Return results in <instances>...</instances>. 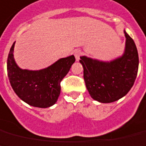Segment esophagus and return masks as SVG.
Masks as SVG:
<instances>
[{"label": "esophagus", "mask_w": 146, "mask_h": 146, "mask_svg": "<svg viewBox=\"0 0 146 146\" xmlns=\"http://www.w3.org/2000/svg\"><path fill=\"white\" fill-rule=\"evenodd\" d=\"M74 56H75V59H76V61H78L79 59H80V55H81V52H80V50H76L74 51Z\"/></svg>", "instance_id": "obj_1"}]
</instances>
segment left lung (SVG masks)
Returning a JSON list of instances; mask_svg holds the SVG:
<instances>
[{"label": "left lung", "instance_id": "obj_1", "mask_svg": "<svg viewBox=\"0 0 146 146\" xmlns=\"http://www.w3.org/2000/svg\"><path fill=\"white\" fill-rule=\"evenodd\" d=\"M125 48L123 53L110 61H102L86 56H80L84 78L90 95L102 103L120 100L132 88L139 67L136 44L123 30Z\"/></svg>", "mask_w": 146, "mask_h": 146}]
</instances>
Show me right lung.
Here are the masks:
<instances>
[{
    "instance_id": "add662e5",
    "label": "right lung",
    "mask_w": 146,
    "mask_h": 146,
    "mask_svg": "<svg viewBox=\"0 0 146 146\" xmlns=\"http://www.w3.org/2000/svg\"><path fill=\"white\" fill-rule=\"evenodd\" d=\"M15 42L7 59V74L13 90L21 100L34 107L49 108L56 102L60 83L75 62L74 55L62 58L40 70L23 69L14 59Z\"/></svg>"
}]
</instances>
